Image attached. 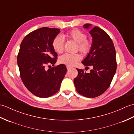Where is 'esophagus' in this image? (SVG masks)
<instances>
[{"label": "esophagus", "instance_id": "1", "mask_svg": "<svg viewBox=\"0 0 134 134\" xmlns=\"http://www.w3.org/2000/svg\"><path fill=\"white\" fill-rule=\"evenodd\" d=\"M71 69V67H70V66H69V65H67V69L68 70Z\"/></svg>", "mask_w": 134, "mask_h": 134}]
</instances>
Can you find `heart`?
I'll use <instances>...</instances> for the list:
<instances>
[{
    "mask_svg": "<svg viewBox=\"0 0 134 134\" xmlns=\"http://www.w3.org/2000/svg\"><path fill=\"white\" fill-rule=\"evenodd\" d=\"M64 37L67 40H73L77 43V49L83 54L89 53L92 49V43L90 40L87 38L86 34L80 30L74 29L68 31ZM52 48L56 53H60L64 49V40L60 36H56L52 41ZM81 56L79 53H65L59 57V61L61 63L68 65H74L79 61Z\"/></svg>",
    "mask_w": 134,
    "mask_h": 134,
    "instance_id": "1",
    "label": "heart"
}]
</instances>
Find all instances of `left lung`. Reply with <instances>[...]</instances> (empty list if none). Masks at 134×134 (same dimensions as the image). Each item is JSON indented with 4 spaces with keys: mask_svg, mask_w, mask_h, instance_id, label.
I'll list each match as a JSON object with an SVG mask.
<instances>
[{
    "mask_svg": "<svg viewBox=\"0 0 134 134\" xmlns=\"http://www.w3.org/2000/svg\"><path fill=\"white\" fill-rule=\"evenodd\" d=\"M90 24L83 25L89 28ZM89 33L93 37L90 52L82 63L86 68L92 67L90 73L84 69H76L78 76L74 79L77 92L88 98H94L102 94L112 82L117 68L116 51L109 36L97 26Z\"/></svg>",
    "mask_w": 134,
    "mask_h": 134,
    "instance_id": "8db88e82",
    "label": "left lung"
}]
</instances>
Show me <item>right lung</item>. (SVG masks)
I'll list each match as a JSON object with an SVG mask.
<instances>
[{"label":"right lung","instance_id":"obj_1","mask_svg":"<svg viewBox=\"0 0 134 134\" xmlns=\"http://www.w3.org/2000/svg\"><path fill=\"white\" fill-rule=\"evenodd\" d=\"M60 29L43 27L25 37L17 56L20 76L28 90L41 98L55 94L60 89L67 72L63 64L54 67L58 54L52 48V41ZM49 69L47 70L46 66Z\"/></svg>","mask_w":134,"mask_h":134}]
</instances>
